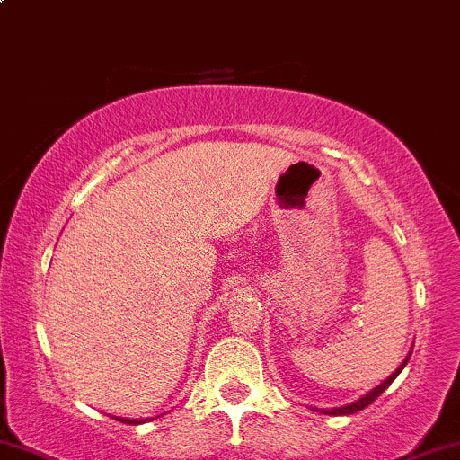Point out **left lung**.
<instances>
[{"label":"left lung","instance_id":"1","mask_svg":"<svg viewBox=\"0 0 460 460\" xmlns=\"http://www.w3.org/2000/svg\"><path fill=\"white\" fill-rule=\"evenodd\" d=\"M409 356H411V351H409V353H407V358H405V359H402V364H401V367H398V368L394 370V373H392V375H390V377H388V379H384V381H381V384L377 385V388H373V390H370V392H368V394L359 396V398H358V401H353V402H349V405H342V407H332V409H317V411H321V413H325V416H349V413L362 411V409H364V407H368V405H370V402H373V401H375V398H377V396H381V394H384V392H385V390H388V388H390V384H392V381H394V379L398 377V373H401V370L407 367V362H409Z\"/></svg>","mask_w":460,"mask_h":460}]
</instances>
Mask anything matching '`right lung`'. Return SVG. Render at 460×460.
Listing matches in <instances>:
<instances>
[{"label":"right lung","instance_id":"obj_1","mask_svg":"<svg viewBox=\"0 0 460 460\" xmlns=\"http://www.w3.org/2000/svg\"><path fill=\"white\" fill-rule=\"evenodd\" d=\"M115 420H121L124 424H143V422H146V420H128V418H115ZM149 420H152V418H149Z\"/></svg>","mask_w":460,"mask_h":460}]
</instances>
